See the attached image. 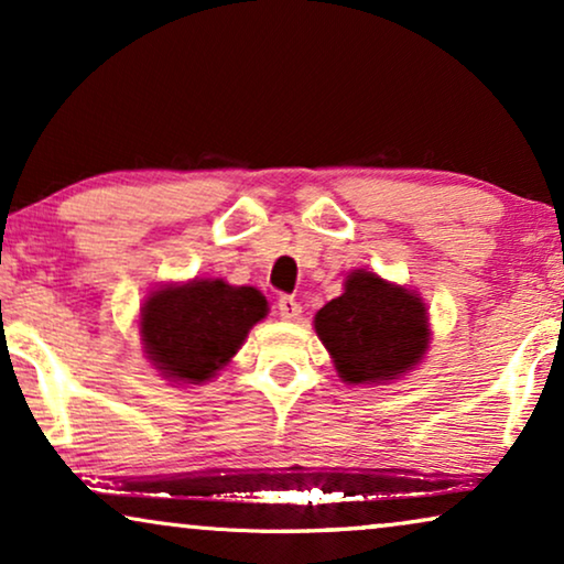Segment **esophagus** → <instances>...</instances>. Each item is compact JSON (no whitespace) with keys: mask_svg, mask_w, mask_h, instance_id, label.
<instances>
[{"mask_svg":"<svg viewBox=\"0 0 564 564\" xmlns=\"http://www.w3.org/2000/svg\"><path fill=\"white\" fill-rule=\"evenodd\" d=\"M276 313H280L282 321H297L300 313H303V307H300V303H297L295 297L282 295L280 303H276Z\"/></svg>","mask_w":564,"mask_h":564,"instance_id":"1","label":"esophagus"}]
</instances>
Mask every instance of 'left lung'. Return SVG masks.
I'll use <instances>...</instances> for the list:
<instances>
[{"instance_id":"obj_1","label":"left lung","mask_w":564,"mask_h":564,"mask_svg":"<svg viewBox=\"0 0 564 564\" xmlns=\"http://www.w3.org/2000/svg\"><path fill=\"white\" fill-rule=\"evenodd\" d=\"M315 334L346 384H388L426 357L431 323L419 292L351 269L344 292L315 313Z\"/></svg>"}]
</instances>
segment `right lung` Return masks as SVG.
<instances>
[{
	"label": "right lung",
	"mask_w": 564,
	"mask_h": 564,
	"mask_svg": "<svg viewBox=\"0 0 564 564\" xmlns=\"http://www.w3.org/2000/svg\"><path fill=\"white\" fill-rule=\"evenodd\" d=\"M267 313V297L257 288H236L220 276L159 284L138 315L143 357L182 388L210 382Z\"/></svg>",
	"instance_id": "right-lung-1"
}]
</instances>
